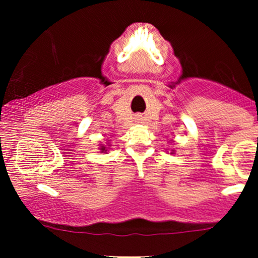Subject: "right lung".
I'll return each instance as SVG.
<instances>
[{"label":"right lung","mask_w":258,"mask_h":258,"mask_svg":"<svg viewBox=\"0 0 258 258\" xmlns=\"http://www.w3.org/2000/svg\"><path fill=\"white\" fill-rule=\"evenodd\" d=\"M100 152H102V153L106 152V149H105V147H104V146H102V147H100Z\"/></svg>","instance_id":"right-lung-1"}]
</instances>
